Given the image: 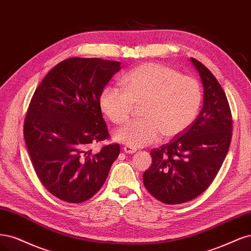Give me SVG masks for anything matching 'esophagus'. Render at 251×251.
<instances>
[{
    "label": "esophagus",
    "instance_id": "esophagus-1",
    "mask_svg": "<svg viewBox=\"0 0 251 251\" xmlns=\"http://www.w3.org/2000/svg\"><path fill=\"white\" fill-rule=\"evenodd\" d=\"M123 150H124L125 153H127V154H132V153H134V152L136 151L135 148L130 147V146H125V147L123 148Z\"/></svg>",
    "mask_w": 251,
    "mask_h": 251
}]
</instances>
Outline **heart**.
<instances>
[{
    "instance_id": "heart-1",
    "label": "heart",
    "mask_w": 251,
    "mask_h": 251,
    "mask_svg": "<svg viewBox=\"0 0 251 251\" xmlns=\"http://www.w3.org/2000/svg\"><path fill=\"white\" fill-rule=\"evenodd\" d=\"M124 90L105 87L100 107L112 123L124 124L134 104L142 105L141 121L128 123L115 132V140L133 148L159 140L163 133L175 136L185 130L198 115L202 101L196 79L159 63H145L122 78Z\"/></svg>"
}]
</instances>
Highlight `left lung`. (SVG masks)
<instances>
[{
	"label": "left lung",
	"instance_id": "8db88e82",
	"mask_svg": "<svg viewBox=\"0 0 251 251\" xmlns=\"http://www.w3.org/2000/svg\"><path fill=\"white\" fill-rule=\"evenodd\" d=\"M203 85V106L194 122L174 139L153 149L143 181L151 195L167 204L188 202L213 182L227 154L232 119L223 88L206 67L191 58Z\"/></svg>",
	"mask_w": 251,
	"mask_h": 251
}]
</instances>
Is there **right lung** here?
Instances as JSON below:
<instances>
[{"label":"right lung","instance_id":"obj_1","mask_svg":"<svg viewBox=\"0 0 251 251\" xmlns=\"http://www.w3.org/2000/svg\"><path fill=\"white\" fill-rule=\"evenodd\" d=\"M121 70V62L73 57L59 62L32 97L24 137L40 182L69 203L92 198L120 154L110 144L93 152L92 144L108 139L100 95Z\"/></svg>","mask_w":251,"mask_h":251}]
</instances>
